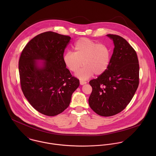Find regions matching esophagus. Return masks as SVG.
Here are the masks:
<instances>
[{
	"mask_svg": "<svg viewBox=\"0 0 156 156\" xmlns=\"http://www.w3.org/2000/svg\"><path fill=\"white\" fill-rule=\"evenodd\" d=\"M87 83V82H84V81H80V84L81 85H84V84H86Z\"/></svg>",
	"mask_w": 156,
	"mask_h": 156,
	"instance_id": "obj_1",
	"label": "esophagus"
}]
</instances>
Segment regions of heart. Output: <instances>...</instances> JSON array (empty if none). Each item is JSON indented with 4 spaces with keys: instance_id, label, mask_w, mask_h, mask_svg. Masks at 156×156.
Returning a JSON list of instances; mask_svg holds the SVG:
<instances>
[{
    "instance_id": "heart-1",
    "label": "heart",
    "mask_w": 156,
    "mask_h": 156,
    "mask_svg": "<svg viewBox=\"0 0 156 156\" xmlns=\"http://www.w3.org/2000/svg\"><path fill=\"white\" fill-rule=\"evenodd\" d=\"M74 52L68 51L63 57L67 69L76 73L80 67L83 68L77 74L82 80H87L94 74H103L108 68L111 60V49L105 44L98 43L87 38L76 41L74 46Z\"/></svg>"
}]
</instances>
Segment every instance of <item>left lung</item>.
<instances>
[{
  "mask_svg": "<svg viewBox=\"0 0 156 156\" xmlns=\"http://www.w3.org/2000/svg\"><path fill=\"white\" fill-rule=\"evenodd\" d=\"M115 47L108 69L90 80L88 102L97 114L111 116L122 111L132 100L139 83V65L133 48L122 37L108 34Z\"/></svg>",
  "mask_w": 156,
  "mask_h": 156,
  "instance_id": "1",
  "label": "left lung"
}]
</instances>
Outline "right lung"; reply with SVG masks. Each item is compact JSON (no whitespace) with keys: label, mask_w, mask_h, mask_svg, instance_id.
Listing matches in <instances>:
<instances>
[{"label":"right lung","mask_w":156,"mask_h":156,"mask_svg":"<svg viewBox=\"0 0 156 156\" xmlns=\"http://www.w3.org/2000/svg\"><path fill=\"white\" fill-rule=\"evenodd\" d=\"M70 37L48 31L32 38L23 50L19 69L23 93L31 106L47 116H55L69 105L79 86L63 61ZM44 60L39 68L35 61Z\"/></svg>","instance_id":"1"}]
</instances>
